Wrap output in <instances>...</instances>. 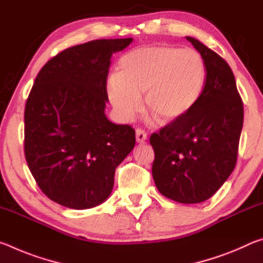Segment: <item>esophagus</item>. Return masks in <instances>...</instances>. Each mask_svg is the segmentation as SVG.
Wrapping results in <instances>:
<instances>
[{
  "mask_svg": "<svg viewBox=\"0 0 263 263\" xmlns=\"http://www.w3.org/2000/svg\"><path fill=\"white\" fill-rule=\"evenodd\" d=\"M136 139H137V142H139V144H144V142L147 140V133H146L144 130H141V128H137Z\"/></svg>",
  "mask_w": 263,
  "mask_h": 263,
  "instance_id": "1",
  "label": "esophagus"
}]
</instances>
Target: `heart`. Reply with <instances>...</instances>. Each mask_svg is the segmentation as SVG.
Listing matches in <instances>:
<instances>
[{
	"label": "heart",
	"instance_id": "1",
	"mask_svg": "<svg viewBox=\"0 0 263 263\" xmlns=\"http://www.w3.org/2000/svg\"><path fill=\"white\" fill-rule=\"evenodd\" d=\"M206 67L197 51L171 45L142 46L123 55L106 81L110 103L123 121L141 110L140 95L159 121L176 122L201 101Z\"/></svg>",
	"mask_w": 263,
	"mask_h": 263
}]
</instances>
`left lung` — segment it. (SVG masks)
Instances as JSON below:
<instances>
[{
  "instance_id": "obj_1",
  "label": "left lung",
  "mask_w": 263,
  "mask_h": 263,
  "mask_svg": "<svg viewBox=\"0 0 263 263\" xmlns=\"http://www.w3.org/2000/svg\"><path fill=\"white\" fill-rule=\"evenodd\" d=\"M186 39L205 62L203 96L185 117L153 133L149 142L158 190L175 202L195 204L212 197L233 172L243 106L228 62L197 39Z\"/></svg>"
}]
</instances>
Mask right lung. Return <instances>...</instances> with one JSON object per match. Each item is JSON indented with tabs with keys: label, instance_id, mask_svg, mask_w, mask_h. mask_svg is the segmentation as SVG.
<instances>
[{
	"label": "right lung",
	"instance_id": "right-lung-1",
	"mask_svg": "<svg viewBox=\"0 0 263 263\" xmlns=\"http://www.w3.org/2000/svg\"><path fill=\"white\" fill-rule=\"evenodd\" d=\"M132 41L69 47L34 80L24 112L25 159L39 188L60 205L83 210L106 201L116 168L135 147V130L105 116L111 55Z\"/></svg>",
	"mask_w": 263,
	"mask_h": 263
}]
</instances>
